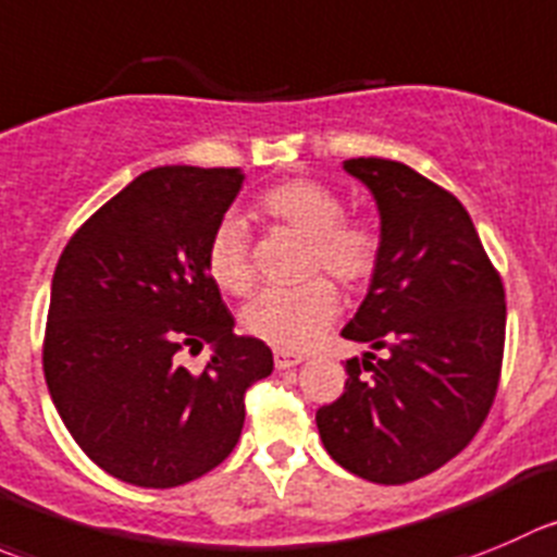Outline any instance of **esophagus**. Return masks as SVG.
Returning a JSON list of instances; mask_svg holds the SVG:
<instances>
[{
	"label": "esophagus",
	"mask_w": 557,
	"mask_h": 557,
	"mask_svg": "<svg viewBox=\"0 0 557 557\" xmlns=\"http://www.w3.org/2000/svg\"><path fill=\"white\" fill-rule=\"evenodd\" d=\"M301 361H305V356L294 354V350H274V367H277V370H290V367L301 364Z\"/></svg>",
	"instance_id": "esophagus-1"
}]
</instances>
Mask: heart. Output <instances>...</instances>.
Here are the masks:
<instances>
[{"instance_id":"obj_1","label":"heart","mask_w":557,"mask_h":557,"mask_svg":"<svg viewBox=\"0 0 557 557\" xmlns=\"http://www.w3.org/2000/svg\"><path fill=\"white\" fill-rule=\"evenodd\" d=\"M258 207L267 218L288 225L307 239V272L326 269L343 285L367 283L381 261V234L370 220L343 218V201L315 180H285L269 187ZM209 277L223 290L245 296L256 283L247 228L236 214L214 225L207 245ZM339 296L326 277L307 280L299 288L263 290L245 307L247 332L283 350H301L315 343L337 318Z\"/></svg>"}]
</instances>
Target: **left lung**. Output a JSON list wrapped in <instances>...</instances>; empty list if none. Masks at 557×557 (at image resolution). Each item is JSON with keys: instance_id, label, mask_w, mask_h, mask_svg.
<instances>
[{"instance_id": "8db88e82", "label": "left lung", "mask_w": 557, "mask_h": 557, "mask_svg": "<svg viewBox=\"0 0 557 557\" xmlns=\"http://www.w3.org/2000/svg\"><path fill=\"white\" fill-rule=\"evenodd\" d=\"M375 201L381 261L345 339L343 397L315 413L323 449L375 484H405L460 455L487 419L504 361V283L460 201L383 158L343 163ZM375 349H383L381 357Z\"/></svg>"}]
</instances>
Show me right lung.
Wrapping results in <instances>:
<instances>
[{
    "mask_svg": "<svg viewBox=\"0 0 557 557\" xmlns=\"http://www.w3.org/2000/svg\"><path fill=\"white\" fill-rule=\"evenodd\" d=\"M242 169L163 165L135 176L64 247L51 280L42 370L64 428L91 462L169 490L234 451L245 392L272 350L234 334L207 245L239 196ZM213 345L193 376L175 356Z\"/></svg>",
    "mask_w": 557,
    "mask_h": 557,
    "instance_id": "obj_1",
    "label": "right lung"
}]
</instances>
